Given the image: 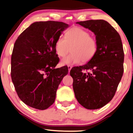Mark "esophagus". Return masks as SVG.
Wrapping results in <instances>:
<instances>
[{"label": "esophagus", "mask_w": 133, "mask_h": 133, "mask_svg": "<svg viewBox=\"0 0 133 133\" xmlns=\"http://www.w3.org/2000/svg\"><path fill=\"white\" fill-rule=\"evenodd\" d=\"M72 66L71 65H68V70H69V72L70 71V70L71 69V68H72Z\"/></svg>", "instance_id": "esophagus-1"}]
</instances>
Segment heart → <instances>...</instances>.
Listing matches in <instances>:
<instances>
[{
    "mask_svg": "<svg viewBox=\"0 0 133 133\" xmlns=\"http://www.w3.org/2000/svg\"><path fill=\"white\" fill-rule=\"evenodd\" d=\"M71 48L72 53L63 59L62 65L90 61L96 54L98 43L94 37L90 36L87 30L75 26L67 30L65 38L59 37L55 43V52L59 57H65L70 51Z\"/></svg>",
    "mask_w": 133,
    "mask_h": 133,
    "instance_id": "obj_1",
    "label": "heart"
}]
</instances>
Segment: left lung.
<instances>
[{"label":"left lung","mask_w":133,"mask_h":133,"mask_svg":"<svg viewBox=\"0 0 133 133\" xmlns=\"http://www.w3.org/2000/svg\"><path fill=\"white\" fill-rule=\"evenodd\" d=\"M96 36L97 51L85 65L70 71L77 101L87 109H98L112 99L123 77L124 54L121 37L104 20L77 22Z\"/></svg>","instance_id":"obj_1"}]
</instances>
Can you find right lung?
<instances>
[{
	"label": "right lung",
	"instance_id": "1",
	"mask_svg": "<svg viewBox=\"0 0 133 133\" xmlns=\"http://www.w3.org/2000/svg\"><path fill=\"white\" fill-rule=\"evenodd\" d=\"M68 25L62 22H36L15 41L11 57V78L18 97L28 106L43 110L55 101L66 65L59 61L55 43Z\"/></svg>",
	"mask_w": 133,
	"mask_h": 133
}]
</instances>
